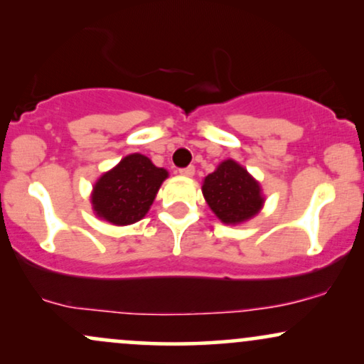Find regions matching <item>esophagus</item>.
Returning a JSON list of instances; mask_svg holds the SVG:
<instances>
[{
	"instance_id": "obj_1",
	"label": "esophagus",
	"mask_w": 364,
	"mask_h": 364,
	"mask_svg": "<svg viewBox=\"0 0 364 364\" xmlns=\"http://www.w3.org/2000/svg\"><path fill=\"white\" fill-rule=\"evenodd\" d=\"M179 174H181V176L191 178V176H193V174H195V168H193V166H188V168L179 169Z\"/></svg>"
}]
</instances>
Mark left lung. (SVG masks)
I'll list each match as a JSON object with an SVG mask.
<instances>
[{"mask_svg":"<svg viewBox=\"0 0 364 364\" xmlns=\"http://www.w3.org/2000/svg\"><path fill=\"white\" fill-rule=\"evenodd\" d=\"M208 207L224 224H241L262 210L260 183L232 159L220 162L202 186Z\"/></svg>","mask_w":364,"mask_h":364,"instance_id":"8db88e82","label":"left lung"}]
</instances>
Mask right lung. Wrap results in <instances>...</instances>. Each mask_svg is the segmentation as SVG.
Segmentation results:
<instances>
[{
	"label": "right lung",
	"instance_id": "right-lung-1",
	"mask_svg": "<svg viewBox=\"0 0 364 364\" xmlns=\"http://www.w3.org/2000/svg\"><path fill=\"white\" fill-rule=\"evenodd\" d=\"M168 171L157 168L149 157L129 154L104 173L92 190L95 215L114 225H128L144 219L154 203Z\"/></svg>",
	"mask_w": 364,
	"mask_h": 364
}]
</instances>
